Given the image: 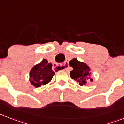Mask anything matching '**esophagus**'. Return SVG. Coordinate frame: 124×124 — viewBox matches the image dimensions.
<instances>
[{
    "label": "esophagus",
    "mask_w": 124,
    "mask_h": 124,
    "mask_svg": "<svg viewBox=\"0 0 124 124\" xmlns=\"http://www.w3.org/2000/svg\"><path fill=\"white\" fill-rule=\"evenodd\" d=\"M68 66H69V64H68V62H65L61 65V68H63V70H68Z\"/></svg>",
    "instance_id": "obj_1"
}]
</instances>
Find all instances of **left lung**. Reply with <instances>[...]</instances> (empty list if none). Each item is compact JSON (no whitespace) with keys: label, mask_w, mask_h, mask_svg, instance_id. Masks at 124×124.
Here are the masks:
<instances>
[{"label":"left lung","mask_w":124,"mask_h":124,"mask_svg":"<svg viewBox=\"0 0 124 124\" xmlns=\"http://www.w3.org/2000/svg\"><path fill=\"white\" fill-rule=\"evenodd\" d=\"M70 66L73 68V70L70 71V75L72 79L79 83L80 85H85L87 81L93 82V78L90 75V68L85 63L78 61L77 58H73L70 61Z\"/></svg>","instance_id":"1"}]
</instances>
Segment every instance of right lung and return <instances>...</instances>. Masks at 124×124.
Masks as SVG:
<instances>
[{"label":"right lung","instance_id":"1","mask_svg":"<svg viewBox=\"0 0 124 124\" xmlns=\"http://www.w3.org/2000/svg\"><path fill=\"white\" fill-rule=\"evenodd\" d=\"M53 64L44 59L39 64L35 65L30 72V82L35 87H40L51 81L55 73L52 70Z\"/></svg>","mask_w":124,"mask_h":124}]
</instances>
